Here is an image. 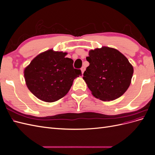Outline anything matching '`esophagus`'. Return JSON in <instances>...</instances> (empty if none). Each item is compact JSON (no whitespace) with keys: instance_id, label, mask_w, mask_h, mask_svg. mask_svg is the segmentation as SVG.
Instances as JSON below:
<instances>
[{"instance_id":"34e87169","label":"esophagus","mask_w":155,"mask_h":155,"mask_svg":"<svg viewBox=\"0 0 155 155\" xmlns=\"http://www.w3.org/2000/svg\"><path fill=\"white\" fill-rule=\"evenodd\" d=\"M81 70L82 74H83L84 72H85V67H83L81 68Z\"/></svg>"}]
</instances>
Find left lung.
Returning a JSON list of instances; mask_svg holds the SVG:
<instances>
[{
  "instance_id": "obj_1",
  "label": "left lung",
  "mask_w": 155,
  "mask_h": 155,
  "mask_svg": "<svg viewBox=\"0 0 155 155\" xmlns=\"http://www.w3.org/2000/svg\"><path fill=\"white\" fill-rule=\"evenodd\" d=\"M86 58L90 64L83 73L92 95L103 101H112L127 90L133 67L124 55L114 48L104 46L89 51Z\"/></svg>"
}]
</instances>
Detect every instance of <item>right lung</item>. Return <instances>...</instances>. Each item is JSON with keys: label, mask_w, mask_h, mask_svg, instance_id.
I'll return each mask as SVG.
<instances>
[{"label": "right lung", "mask_w": 155, "mask_h": 155, "mask_svg": "<svg viewBox=\"0 0 155 155\" xmlns=\"http://www.w3.org/2000/svg\"><path fill=\"white\" fill-rule=\"evenodd\" d=\"M63 51L49 50L33 59L24 71L26 84L38 99L54 102L70 91L75 78L81 76V70L74 68L73 60Z\"/></svg>", "instance_id": "obj_1"}]
</instances>
